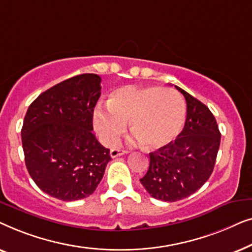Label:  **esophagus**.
I'll return each mask as SVG.
<instances>
[{
    "label": "esophagus",
    "instance_id": "1",
    "mask_svg": "<svg viewBox=\"0 0 252 252\" xmlns=\"http://www.w3.org/2000/svg\"><path fill=\"white\" fill-rule=\"evenodd\" d=\"M127 153H128V151L122 150V149H115V148H113V149L110 150V156H111L112 158H116L118 156H122V155H125Z\"/></svg>",
    "mask_w": 252,
    "mask_h": 252
}]
</instances>
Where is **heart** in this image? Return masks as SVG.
I'll list each match as a JSON object with an SVG mask.
<instances>
[{"label": "heart", "instance_id": "heart-1", "mask_svg": "<svg viewBox=\"0 0 252 252\" xmlns=\"http://www.w3.org/2000/svg\"><path fill=\"white\" fill-rule=\"evenodd\" d=\"M129 120V129L146 149H159L177 139L184 128L186 105L172 88L123 86L109 96L108 108L97 106L93 124L108 146L118 142Z\"/></svg>", "mask_w": 252, "mask_h": 252}]
</instances>
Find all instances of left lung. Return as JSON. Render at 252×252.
<instances>
[{
  "label": "left lung",
  "instance_id": "8db88e82",
  "mask_svg": "<svg viewBox=\"0 0 252 252\" xmlns=\"http://www.w3.org/2000/svg\"><path fill=\"white\" fill-rule=\"evenodd\" d=\"M187 118L173 142L149 154V170L141 184L154 198L177 202L197 191L215 167L220 146L218 124L208 106L184 89Z\"/></svg>",
  "mask_w": 252,
  "mask_h": 252
}]
</instances>
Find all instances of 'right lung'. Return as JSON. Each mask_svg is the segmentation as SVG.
Instances as JSON below:
<instances>
[{
  "mask_svg": "<svg viewBox=\"0 0 252 252\" xmlns=\"http://www.w3.org/2000/svg\"><path fill=\"white\" fill-rule=\"evenodd\" d=\"M99 96L101 77L85 73L55 85L29 106L22 128L25 164L37 187L55 198L88 197L111 160L92 132Z\"/></svg>",
  "mask_w": 252,
  "mask_h": 252,
  "instance_id": "add662e5",
  "label": "right lung"
}]
</instances>
